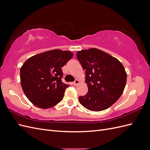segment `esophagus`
<instances>
[{
    "label": "esophagus",
    "instance_id": "esophagus-1",
    "mask_svg": "<svg viewBox=\"0 0 150 150\" xmlns=\"http://www.w3.org/2000/svg\"><path fill=\"white\" fill-rule=\"evenodd\" d=\"M79 84V81L78 80V79H76V80L74 81V82L73 83V84H74V86H77V85Z\"/></svg>",
    "mask_w": 150,
    "mask_h": 150
}]
</instances>
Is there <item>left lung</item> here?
Masks as SVG:
<instances>
[{"label": "left lung", "mask_w": 150, "mask_h": 150, "mask_svg": "<svg viewBox=\"0 0 150 150\" xmlns=\"http://www.w3.org/2000/svg\"><path fill=\"white\" fill-rule=\"evenodd\" d=\"M77 58L86 70L88 92L79 96L81 104L92 111L106 110L124 91L127 74L116 57L96 48L77 52Z\"/></svg>", "instance_id": "left-lung-1"}]
</instances>
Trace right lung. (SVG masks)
<instances>
[{
  "instance_id": "add662e5",
  "label": "right lung",
  "mask_w": 150,
  "mask_h": 150,
  "mask_svg": "<svg viewBox=\"0 0 150 150\" xmlns=\"http://www.w3.org/2000/svg\"><path fill=\"white\" fill-rule=\"evenodd\" d=\"M73 56L71 51L54 49L26 60L20 69L21 84L34 105L48 109L62 101L69 84L63 83L61 68Z\"/></svg>"
}]
</instances>
